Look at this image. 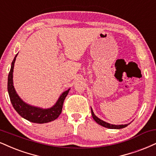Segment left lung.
<instances>
[{"label":"left lung","mask_w":156,"mask_h":156,"mask_svg":"<svg viewBox=\"0 0 156 156\" xmlns=\"http://www.w3.org/2000/svg\"><path fill=\"white\" fill-rule=\"evenodd\" d=\"M91 115H92L94 120L95 121L97 122V123H99V125L102 126L104 127H106V128H108V129H123L124 128V127L127 126L129 124H125V125H112V124H110V123H106V122L102 121L101 119H98V118L97 117L96 115L94 114V112L92 110V109L91 108Z\"/></svg>","instance_id":"obj_1"}]
</instances>
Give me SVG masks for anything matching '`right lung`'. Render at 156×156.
I'll use <instances>...</instances> for the list:
<instances>
[{
	"instance_id": "right-lung-1",
	"label": "right lung",
	"mask_w": 156,
	"mask_h": 156,
	"mask_svg": "<svg viewBox=\"0 0 156 156\" xmlns=\"http://www.w3.org/2000/svg\"><path fill=\"white\" fill-rule=\"evenodd\" d=\"M16 56L17 54L15 56L13 60L8 77V92L13 107L22 118L33 123H44L54 121L61 114L64 100L67 97L70 89L62 94L55 105L49 109H41L28 105L20 98L13 86V71H14V62Z\"/></svg>"
}]
</instances>
